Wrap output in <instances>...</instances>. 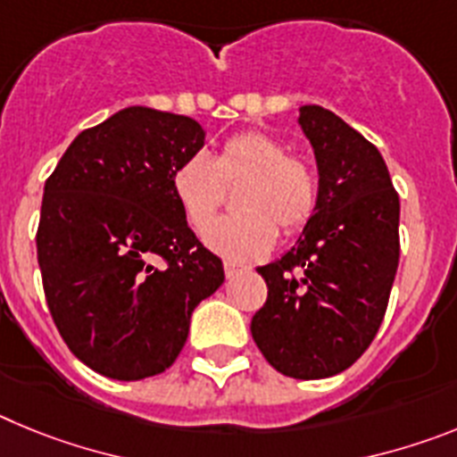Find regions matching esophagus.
<instances>
[{
  "label": "esophagus",
  "instance_id": "obj_1",
  "mask_svg": "<svg viewBox=\"0 0 457 457\" xmlns=\"http://www.w3.org/2000/svg\"><path fill=\"white\" fill-rule=\"evenodd\" d=\"M247 265H242V263H236V261H224V272H226V277L228 278H233L236 277V274H240V272H247Z\"/></svg>",
  "mask_w": 457,
  "mask_h": 457
}]
</instances>
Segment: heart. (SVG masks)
I'll use <instances>...</instances> for the list:
<instances>
[{"label":"heart","instance_id":"b5f03b06","mask_svg":"<svg viewBox=\"0 0 457 457\" xmlns=\"http://www.w3.org/2000/svg\"><path fill=\"white\" fill-rule=\"evenodd\" d=\"M236 184L241 186L237 195L241 212L210 225L204 236L205 245L226 258L263 256L277 242V228L286 237L297 236L316 215L320 196L316 169L268 132L228 137L215 160L196 153L171 173L173 194L196 233L223 204L225 187Z\"/></svg>","mask_w":457,"mask_h":457}]
</instances>
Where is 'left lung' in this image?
Returning a JSON list of instances; mask_svg holds the SVG:
<instances>
[{
	"mask_svg": "<svg viewBox=\"0 0 457 457\" xmlns=\"http://www.w3.org/2000/svg\"><path fill=\"white\" fill-rule=\"evenodd\" d=\"M320 173L318 210L297 245L258 268L268 300L252 337L295 379L332 378L369 350L401 256V201L378 148L334 112L300 109Z\"/></svg>",
	"mask_w": 457,
	"mask_h": 457,
	"instance_id": "obj_1",
	"label": "left lung"
}]
</instances>
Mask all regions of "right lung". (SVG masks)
<instances>
[{
  "label": "right lung",
  "mask_w": 457,
  "mask_h": 457,
  "mask_svg": "<svg viewBox=\"0 0 457 457\" xmlns=\"http://www.w3.org/2000/svg\"><path fill=\"white\" fill-rule=\"evenodd\" d=\"M204 146L189 116L128 107L75 137L36 231L52 320L88 369L144 379L176 361L224 265L187 226L171 173Z\"/></svg>",
  "instance_id": "add662e5"
}]
</instances>
